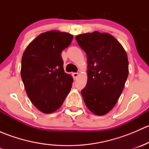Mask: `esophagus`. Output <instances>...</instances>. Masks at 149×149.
Returning a JSON list of instances; mask_svg holds the SVG:
<instances>
[{
    "label": "esophagus",
    "instance_id": "esophagus-1",
    "mask_svg": "<svg viewBox=\"0 0 149 149\" xmlns=\"http://www.w3.org/2000/svg\"><path fill=\"white\" fill-rule=\"evenodd\" d=\"M72 76H73V79H77L78 76H79V73H72Z\"/></svg>",
    "mask_w": 149,
    "mask_h": 149
}]
</instances>
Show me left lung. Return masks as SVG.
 Listing matches in <instances>:
<instances>
[{
  "label": "left lung",
  "mask_w": 149,
  "mask_h": 149,
  "mask_svg": "<svg viewBox=\"0 0 149 149\" xmlns=\"http://www.w3.org/2000/svg\"><path fill=\"white\" fill-rule=\"evenodd\" d=\"M86 53L87 84L81 94L87 108L104 115L116 104L128 76V61L124 48L108 33L94 31L76 37Z\"/></svg>",
  "instance_id": "1"
}]
</instances>
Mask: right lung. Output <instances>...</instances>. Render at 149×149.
<instances>
[{
	"label": "right lung",
	"instance_id": "1",
	"mask_svg": "<svg viewBox=\"0 0 149 149\" xmlns=\"http://www.w3.org/2000/svg\"><path fill=\"white\" fill-rule=\"evenodd\" d=\"M73 37L67 32L42 33L27 46L22 58L21 76L31 103L43 113L59 109L73 79L65 73L61 52Z\"/></svg>",
	"mask_w": 149,
	"mask_h": 149
}]
</instances>
